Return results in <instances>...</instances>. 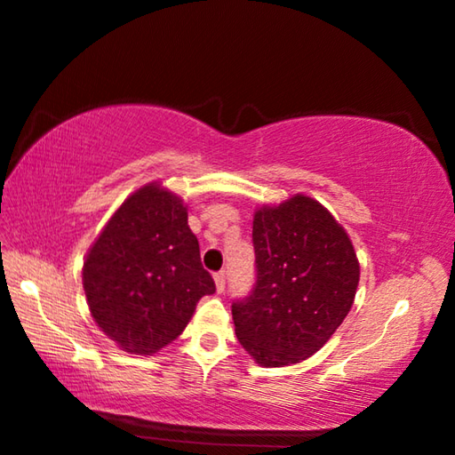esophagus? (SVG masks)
<instances>
[{
	"label": "esophagus",
	"mask_w": 455,
	"mask_h": 455,
	"mask_svg": "<svg viewBox=\"0 0 455 455\" xmlns=\"http://www.w3.org/2000/svg\"><path fill=\"white\" fill-rule=\"evenodd\" d=\"M225 283H227V275H225V272H219V274H215L217 293H222V291H225Z\"/></svg>",
	"instance_id": "34e87169"
}]
</instances>
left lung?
<instances>
[{
	"label": "left lung",
	"mask_w": 455,
	"mask_h": 455,
	"mask_svg": "<svg viewBox=\"0 0 455 455\" xmlns=\"http://www.w3.org/2000/svg\"><path fill=\"white\" fill-rule=\"evenodd\" d=\"M258 279L233 305L238 342L262 367L307 360L344 323L360 262L344 227L316 199L295 193L254 212Z\"/></svg>",
	"instance_id": "obj_1"
}]
</instances>
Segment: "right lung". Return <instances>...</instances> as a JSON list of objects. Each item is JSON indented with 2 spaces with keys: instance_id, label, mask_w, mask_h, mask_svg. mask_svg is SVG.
<instances>
[{
  "instance_id": "add662e5",
  "label": "right lung",
  "mask_w": 455,
  "mask_h": 455,
  "mask_svg": "<svg viewBox=\"0 0 455 455\" xmlns=\"http://www.w3.org/2000/svg\"><path fill=\"white\" fill-rule=\"evenodd\" d=\"M90 313L121 350L152 355L186 331L215 282L201 266L188 205L160 181L132 191L82 267Z\"/></svg>"
}]
</instances>
